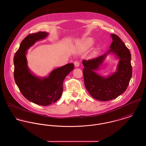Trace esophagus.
Segmentation results:
<instances>
[{
    "mask_svg": "<svg viewBox=\"0 0 146 146\" xmlns=\"http://www.w3.org/2000/svg\"><path fill=\"white\" fill-rule=\"evenodd\" d=\"M74 65H75V67H78L79 66H80V63H79V62H77V61H75V62H74Z\"/></svg>",
    "mask_w": 146,
    "mask_h": 146,
    "instance_id": "obj_1",
    "label": "esophagus"
}]
</instances>
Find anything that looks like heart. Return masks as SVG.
I'll return each mask as SVG.
<instances>
[{
	"mask_svg": "<svg viewBox=\"0 0 146 146\" xmlns=\"http://www.w3.org/2000/svg\"><path fill=\"white\" fill-rule=\"evenodd\" d=\"M93 44H94V40L93 39L87 38L81 43V46L82 48L87 49L92 46Z\"/></svg>",
	"mask_w": 146,
	"mask_h": 146,
	"instance_id": "obj_1",
	"label": "heart"
}]
</instances>
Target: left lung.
Listing matches in <instances>:
<instances>
[{
	"instance_id": "left-lung-1",
	"label": "left lung",
	"mask_w": 146,
	"mask_h": 146,
	"mask_svg": "<svg viewBox=\"0 0 146 146\" xmlns=\"http://www.w3.org/2000/svg\"><path fill=\"white\" fill-rule=\"evenodd\" d=\"M113 42L106 54L88 60H83V74L85 87L93 98L101 101L113 100L126 91L130 81L132 69L129 49L119 36L110 35ZM114 54L119 61L117 71L107 77L96 73L107 55Z\"/></svg>"
}]
</instances>
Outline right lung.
<instances>
[{
	"mask_svg": "<svg viewBox=\"0 0 146 146\" xmlns=\"http://www.w3.org/2000/svg\"><path fill=\"white\" fill-rule=\"evenodd\" d=\"M48 36L46 32L29 35L21 42L14 58L16 84L27 100L42 106H49L61 97L63 81L74 68V64H68L54 69L44 77L36 76L31 72L27 66L26 52L36 42Z\"/></svg>",
	"mask_w": 146,
	"mask_h": 146,
	"instance_id": "add662e5",
	"label": "right lung"
}]
</instances>
